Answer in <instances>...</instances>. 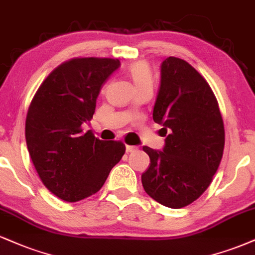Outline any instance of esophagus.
<instances>
[{
    "mask_svg": "<svg viewBox=\"0 0 255 255\" xmlns=\"http://www.w3.org/2000/svg\"><path fill=\"white\" fill-rule=\"evenodd\" d=\"M136 150H137V146L130 145V144L127 145V151L128 152H132V151H136Z\"/></svg>",
    "mask_w": 255,
    "mask_h": 255,
    "instance_id": "1",
    "label": "esophagus"
}]
</instances>
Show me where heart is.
<instances>
[{
	"mask_svg": "<svg viewBox=\"0 0 255 255\" xmlns=\"http://www.w3.org/2000/svg\"><path fill=\"white\" fill-rule=\"evenodd\" d=\"M128 73L132 77L134 85L137 88H140L143 86H152V74L150 65L145 61H137L131 63L128 67Z\"/></svg>",
	"mask_w": 255,
	"mask_h": 255,
	"instance_id": "obj_1",
	"label": "heart"
}]
</instances>
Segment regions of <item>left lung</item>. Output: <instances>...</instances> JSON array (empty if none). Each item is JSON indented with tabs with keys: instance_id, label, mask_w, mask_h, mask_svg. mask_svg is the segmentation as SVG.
Masks as SVG:
<instances>
[{
	"instance_id": "1",
	"label": "left lung",
	"mask_w": 255,
	"mask_h": 255,
	"mask_svg": "<svg viewBox=\"0 0 255 255\" xmlns=\"http://www.w3.org/2000/svg\"><path fill=\"white\" fill-rule=\"evenodd\" d=\"M152 119L162 124V151L143 146L150 166L143 188L164 206L180 209L205 192L220 166L224 124L210 85L190 63L170 56L161 65V86Z\"/></svg>"
}]
</instances>
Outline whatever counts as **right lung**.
I'll return each instance as SVG.
<instances>
[{
    "mask_svg": "<svg viewBox=\"0 0 255 255\" xmlns=\"http://www.w3.org/2000/svg\"><path fill=\"white\" fill-rule=\"evenodd\" d=\"M119 65L117 58L69 59L51 71L29 104L27 149L44 186L59 199L74 203L97 193L125 154L122 140L99 139L82 128Z\"/></svg>",
    "mask_w": 255,
    "mask_h": 255,
    "instance_id": "add662e5",
    "label": "right lung"
}]
</instances>
